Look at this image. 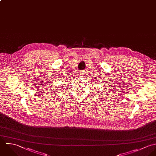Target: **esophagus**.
<instances>
[{
    "label": "esophagus",
    "mask_w": 156,
    "mask_h": 156,
    "mask_svg": "<svg viewBox=\"0 0 156 156\" xmlns=\"http://www.w3.org/2000/svg\"><path fill=\"white\" fill-rule=\"evenodd\" d=\"M80 76H82V75H82V73H80Z\"/></svg>",
    "instance_id": "1"
}]
</instances>
